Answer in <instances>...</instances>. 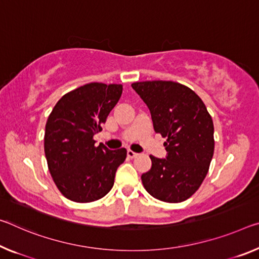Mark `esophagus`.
Segmentation results:
<instances>
[{"mask_svg": "<svg viewBox=\"0 0 259 259\" xmlns=\"http://www.w3.org/2000/svg\"><path fill=\"white\" fill-rule=\"evenodd\" d=\"M126 154H128L129 158H135V157H137V155H138V153H136V152H134V151H131V150L126 151Z\"/></svg>", "mask_w": 259, "mask_h": 259, "instance_id": "1", "label": "esophagus"}]
</instances>
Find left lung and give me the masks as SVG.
I'll use <instances>...</instances> for the list:
<instances>
[{
	"instance_id": "1",
	"label": "left lung",
	"mask_w": 259,
	"mask_h": 259,
	"mask_svg": "<svg viewBox=\"0 0 259 259\" xmlns=\"http://www.w3.org/2000/svg\"><path fill=\"white\" fill-rule=\"evenodd\" d=\"M150 109L155 133L167 141L166 158L150 155L152 167L142 174L149 194L166 203H180L198 190L214 152V128L202 99L171 80L131 84Z\"/></svg>"
}]
</instances>
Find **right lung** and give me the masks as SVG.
<instances>
[{"label": "right lung", "mask_w": 259, "mask_h": 259, "mask_svg": "<svg viewBox=\"0 0 259 259\" xmlns=\"http://www.w3.org/2000/svg\"><path fill=\"white\" fill-rule=\"evenodd\" d=\"M122 90L121 84H85L64 94L48 116V169L61 194L72 202L90 203L107 195L126 158L125 149L96 146L93 139L120 100Z\"/></svg>", "instance_id": "add662e5"}]
</instances>
